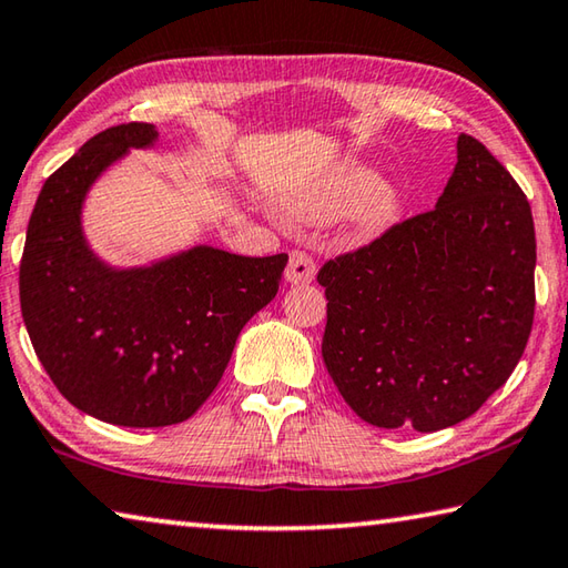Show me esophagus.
Here are the masks:
<instances>
[{"label": "esophagus", "instance_id": "esophagus-1", "mask_svg": "<svg viewBox=\"0 0 568 568\" xmlns=\"http://www.w3.org/2000/svg\"><path fill=\"white\" fill-rule=\"evenodd\" d=\"M315 277V261L307 253H301V250H295L291 255V263L285 267V283L291 285H307L313 283Z\"/></svg>", "mask_w": 568, "mask_h": 568}]
</instances>
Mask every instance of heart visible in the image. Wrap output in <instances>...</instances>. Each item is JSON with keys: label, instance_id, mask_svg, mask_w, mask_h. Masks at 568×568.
I'll list each match as a JSON object with an SVG mask.
<instances>
[{"label": "heart", "instance_id": "heart-1", "mask_svg": "<svg viewBox=\"0 0 568 568\" xmlns=\"http://www.w3.org/2000/svg\"><path fill=\"white\" fill-rule=\"evenodd\" d=\"M406 195L393 182H381V172L351 160L315 178L287 200L291 213L303 223H328L348 217V240L368 245L398 223Z\"/></svg>", "mask_w": 568, "mask_h": 568}]
</instances>
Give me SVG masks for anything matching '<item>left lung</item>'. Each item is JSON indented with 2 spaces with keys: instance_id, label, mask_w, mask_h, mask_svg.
<instances>
[{
  "instance_id": "8db88e82",
  "label": "left lung",
  "mask_w": 568,
  "mask_h": 568,
  "mask_svg": "<svg viewBox=\"0 0 568 568\" xmlns=\"http://www.w3.org/2000/svg\"><path fill=\"white\" fill-rule=\"evenodd\" d=\"M430 213L325 263L323 361L378 428L456 426L504 386L534 323L531 205L470 134Z\"/></svg>"
}]
</instances>
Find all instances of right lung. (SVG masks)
<instances>
[{"mask_svg":"<svg viewBox=\"0 0 568 568\" xmlns=\"http://www.w3.org/2000/svg\"><path fill=\"white\" fill-rule=\"evenodd\" d=\"M160 142L155 124L110 128L44 182L19 265L22 318L47 376L74 408L112 426L187 420L223 378L245 323L273 301L287 255L192 245L112 265L84 233L104 172Z\"/></svg>","mask_w":568,"mask_h":568,"instance_id":"add662e5","label":"right lung"}]
</instances>
